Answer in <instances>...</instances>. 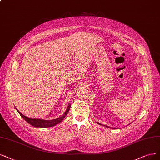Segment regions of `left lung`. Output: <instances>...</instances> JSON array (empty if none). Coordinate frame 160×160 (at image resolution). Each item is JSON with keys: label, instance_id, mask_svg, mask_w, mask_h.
<instances>
[{"label": "left lung", "instance_id": "8db88e82", "mask_svg": "<svg viewBox=\"0 0 160 160\" xmlns=\"http://www.w3.org/2000/svg\"><path fill=\"white\" fill-rule=\"evenodd\" d=\"M98 124H99V122H98ZM100 125H101V124H100ZM105 127H108V128H111L110 127H108V126H105Z\"/></svg>", "mask_w": 160, "mask_h": 160}]
</instances>
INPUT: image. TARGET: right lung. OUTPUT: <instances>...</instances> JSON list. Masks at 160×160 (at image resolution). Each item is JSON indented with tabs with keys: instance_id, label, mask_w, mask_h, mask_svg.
Segmentation results:
<instances>
[{
	"instance_id": "1",
	"label": "right lung",
	"mask_w": 160,
	"mask_h": 160,
	"mask_svg": "<svg viewBox=\"0 0 160 160\" xmlns=\"http://www.w3.org/2000/svg\"><path fill=\"white\" fill-rule=\"evenodd\" d=\"M70 108V104L69 103L67 109L66 110V111L64 112V113L62 116H61L58 118H57V119H55L50 120V121H46V120L41 119H31V118H29L24 115H23L20 113V112H19L18 110L17 111H18L19 114L20 115V116L23 118V119H24L29 124H30L31 125H32L33 127H53V126L56 125L57 124H58L59 122H61L64 119V118L67 115Z\"/></svg>"
}]
</instances>
